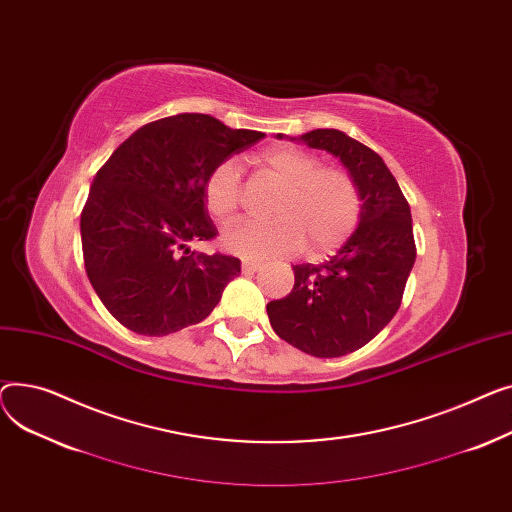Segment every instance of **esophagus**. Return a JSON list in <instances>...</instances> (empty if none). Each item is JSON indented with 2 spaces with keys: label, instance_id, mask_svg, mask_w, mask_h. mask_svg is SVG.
Wrapping results in <instances>:
<instances>
[{
  "label": "esophagus",
  "instance_id": "obj_1",
  "mask_svg": "<svg viewBox=\"0 0 512 512\" xmlns=\"http://www.w3.org/2000/svg\"><path fill=\"white\" fill-rule=\"evenodd\" d=\"M242 270H244V273H248V275H252V273H256V270H260V262H252V260H244V262H242Z\"/></svg>",
  "mask_w": 512,
  "mask_h": 512
}]
</instances>
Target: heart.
Masks as SVG:
<instances>
[{"label":"heart","instance_id":"1","mask_svg":"<svg viewBox=\"0 0 512 512\" xmlns=\"http://www.w3.org/2000/svg\"><path fill=\"white\" fill-rule=\"evenodd\" d=\"M260 173L281 188L270 202L268 221H246L225 231L223 244L244 258H279L304 248L320 256L343 246L362 217V192L355 177L293 144L264 148L254 157ZM204 206L219 223H231L244 200L242 173L227 159L208 171L202 184Z\"/></svg>","mask_w":512,"mask_h":512}]
</instances>
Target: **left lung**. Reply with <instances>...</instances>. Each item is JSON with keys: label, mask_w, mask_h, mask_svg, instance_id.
Segmentation results:
<instances>
[{"label": "left lung", "mask_w": 512, "mask_h": 512, "mask_svg": "<svg viewBox=\"0 0 512 512\" xmlns=\"http://www.w3.org/2000/svg\"><path fill=\"white\" fill-rule=\"evenodd\" d=\"M299 140L341 159L362 192V217L335 256L293 266L291 293L266 312L289 345L341 357L370 343L403 302L417 254L411 210L395 175L366 144L339 130H312Z\"/></svg>", "instance_id": "1"}]
</instances>
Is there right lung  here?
I'll use <instances>...</instances> for the list:
<instances>
[{"mask_svg": "<svg viewBox=\"0 0 512 512\" xmlns=\"http://www.w3.org/2000/svg\"><path fill=\"white\" fill-rule=\"evenodd\" d=\"M262 138L182 113L142 126L113 150L90 186L80 235L88 281L119 324L161 337L213 312L242 262L188 248L217 237L202 184Z\"/></svg>", "mask_w": 512, "mask_h": 512, "instance_id": "add662e5", "label": "right lung"}]
</instances>
